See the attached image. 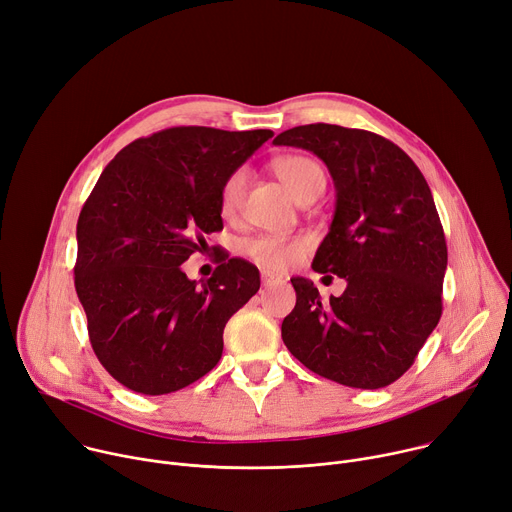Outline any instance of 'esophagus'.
Listing matches in <instances>:
<instances>
[{
    "label": "esophagus",
    "instance_id": "esophagus-1",
    "mask_svg": "<svg viewBox=\"0 0 512 512\" xmlns=\"http://www.w3.org/2000/svg\"><path fill=\"white\" fill-rule=\"evenodd\" d=\"M282 282V277H277V275H273V273H269V271H261V284L267 288V286H275V284H280Z\"/></svg>",
    "mask_w": 512,
    "mask_h": 512
}]
</instances>
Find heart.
Returning a JSON list of instances; mask_svg holds the SVG:
<instances>
[{
    "instance_id": "obj_1",
    "label": "heart",
    "mask_w": 512,
    "mask_h": 512,
    "mask_svg": "<svg viewBox=\"0 0 512 512\" xmlns=\"http://www.w3.org/2000/svg\"><path fill=\"white\" fill-rule=\"evenodd\" d=\"M275 171L298 202H302L314 190L324 188L322 169L308 157L290 155V157L277 159ZM247 183H249L247 167H239L226 177L220 190V210L224 216H232L241 208L247 192ZM308 247L310 243L306 239L288 241L280 237H255L243 243V253L263 269L286 271L306 255Z\"/></svg>"
}]
</instances>
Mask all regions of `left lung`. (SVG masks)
<instances>
[{
    "label": "left lung",
    "mask_w": 512,
    "mask_h": 512,
    "mask_svg": "<svg viewBox=\"0 0 512 512\" xmlns=\"http://www.w3.org/2000/svg\"><path fill=\"white\" fill-rule=\"evenodd\" d=\"M273 145L306 149L329 167L337 204L312 269L347 282L339 298L322 302L310 280L294 277L296 306L282 339L322 378L390 386L441 318L447 245L429 183L400 147L359 128L306 124Z\"/></svg>",
    "instance_id": "8db88e82"
}]
</instances>
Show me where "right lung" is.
<instances>
[{
  "label": "right lung",
  "instance_id": "obj_1",
  "mask_svg": "<svg viewBox=\"0 0 512 512\" xmlns=\"http://www.w3.org/2000/svg\"><path fill=\"white\" fill-rule=\"evenodd\" d=\"M271 136L167 128L124 147L89 194L77 220L75 290L91 347L128 390L161 396L206 376L228 318L257 294L259 271L245 259H220L200 282L181 263L222 230V183Z\"/></svg>",
  "mask_w": 512,
  "mask_h": 512
}]
</instances>
